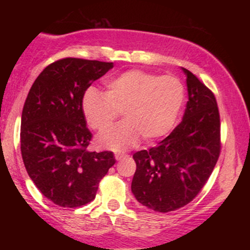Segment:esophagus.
Listing matches in <instances>:
<instances>
[{
	"label": "esophagus",
	"mask_w": 250,
	"mask_h": 250,
	"mask_svg": "<svg viewBox=\"0 0 250 250\" xmlns=\"http://www.w3.org/2000/svg\"><path fill=\"white\" fill-rule=\"evenodd\" d=\"M123 157H125V155H122V154H115V160H116V161H120V160H122Z\"/></svg>",
	"instance_id": "1"
}]
</instances>
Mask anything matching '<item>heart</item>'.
Returning <instances> with one entry per match:
<instances>
[{
	"mask_svg": "<svg viewBox=\"0 0 250 250\" xmlns=\"http://www.w3.org/2000/svg\"><path fill=\"white\" fill-rule=\"evenodd\" d=\"M107 93L85 91L82 111L94 130L110 127L123 111L125 122L97 137L99 147L125 150L143 136L151 142L170 133L185 101V87L177 77L147 71H125L105 83Z\"/></svg>",
	"mask_w": 250,
	"mask_h": 250,
	"instance_id": "heart-1",
	"label": "heart"
}]
</instances>
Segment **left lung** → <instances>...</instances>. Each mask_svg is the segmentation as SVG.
Segmentation results:
<instances>
[{
    "label": "left lung",
    "instance_id": "8db88e82",
    "mask_svg": "<svg viewBox=\"0 0 250 250\" xmlns=\"http://www.w3.org/2000/svg\"><path fill=\"white\" fill-rule=\"evenodd\" d=\"M187 77L188 102L182 122L156 147L133 155L131 191L160 213L176 210L195 199L220 155V114L214 94L194 75Z\"/></svg>",
    "mask_w": 250,
    "mask_h": 250
}]
</instances>
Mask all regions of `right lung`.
<instances>
[{"instance_id": "1", "label": "right lung", "mask_w": 250, "mask_h": 250, "mask_svg": "<svg viewBox=\"0 0 250 250\" xmlns=\"http://www.w3.org/2000/svg\"><path fill=\"white\" fill-rule=\"evenodd\" d=\"M113 62L60 60L31 85L21 117V153L39 190L60 207L76 208L96 196L99 183L115 165L111 151H88L91 133L82 111L90 84Z\"/></svg>"}]
</instances>
